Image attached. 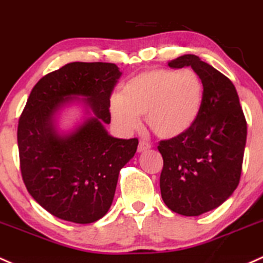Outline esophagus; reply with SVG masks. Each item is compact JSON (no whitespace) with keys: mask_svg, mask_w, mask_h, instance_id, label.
I'll list each match as a JSON object with an SVG mask.
<instances>
[{"mask_svg":"<svg viewBox=\"0 0 263 263\" xmlns=\"http://www.w3.org/2000/svg\"><path fill=\"white\" fill-rule=\"evenodd\" d=\"M150 148H151L150 143L145 142V141H140L139 147H137V151H139V153H143V151H147V150H150Z\"/></svg>","mask_w":263,"mask_h":263,"instance_id":"esophagus-1","label":"esophagus"}]
</instances>
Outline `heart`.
Returning <instances> with one entry per match:
<instances>
[{"instance_id":"1","label":"heart","mask_w":263,"mask_h":263,"mask_svg":"<svg viewBox=\"0 0 263 263\" xmlns=\"http://www.w3.org/2000/svg\"><path fill=\"white\" fill-rule=\"evenodd\" d=\"M204 85L194 69H154L128 79L110 99L112 120L122 131L146 126L161 139H174L192 128L200 115Z\"/></svg>"}]
</instances>
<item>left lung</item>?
<instances>
[{
	"mask_svg": "<svg viewBox=\"0 0 263 263\" xmlns=\"http://www.w3.org/2000/svg\"><path fill=\"white\" fill-rule=\"evenodd\" d=\"M168 66H192L204 85L203 106L192 128L157 146L164 160L162 200L178 214L197 217L222 205L238 186L247 122L233 83L217 69L193 54Z\"/></svg>",
	"mask_w": 263,
	"mask_h": 263,
	"instance_id": "left-lung-1",
	"label": "left lung"
}]
</instances>
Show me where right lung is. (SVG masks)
<instances>
[{"label": "right lung", "instance_id": "1", "mask_svg": "<svg viewBox=\"0 0 263 263\" xmlns=\"http://www.w3.org/2000/svg\"><path fill=\"white\" fill-rule=\"evenodd\" d=\"M112 63H69L46 74L30 93L17 127L22 180L50 214L88 224L107 214L118 175L137 150V139H116L109 98L121 77ZM84 96V99H79ZM82 100L93 116L74 132L59 134L54 116Z\"/></svg>", "mask_w": 263, "mask_h": 263}]
</instances>
